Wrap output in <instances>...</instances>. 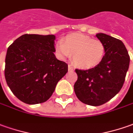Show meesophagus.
<instances>
[{"instance_id":"34e87169","label":"esophagus","mask_w":133,"mask_h":133,"mask_svg":"<svg viewBox=\"0 0 133 133\" xmlns=\"http://www.w3.org/2000/svg\"><path fill=\"white\" fill-rule=\"evenodd\" d=\"M68 70H69V71H74V68H73V67L71 66V65H68Z\"/></svg>"}]
</instances>
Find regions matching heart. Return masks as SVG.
I'll return each instance as SVG.
<instances>
[{
	"instance_id": "b5f03b06",
	"label": "heart",
	"mask_w": 133,
	"mask_h": 133,
	"mask_svg": "<svg viewBox=\"0 0 133 133\" xmlns=\"http://www.w3.org/2000/svg\"><path fill=\"white\" fill-rule=\"evenodd\" d=\"M56 51L60 58L66 59L73 55V63L80 68L89 69L97 66L105 55V46L99 39L82 33L67 36L63 43L56 44Z\"/></svg>"
}]
</instances>
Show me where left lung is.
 Instances as JSON below:
<instances>
[{
	"instance_id": "obj_1",
	"label": "left lung",
	"mask_w": 133,
	"mask_h": 133,
	"mask_svg": "<svg viewBox=\"0 0 133 133\" xmlns=\"http://www.w3.org/2000/svg\"><path fill=\"white\" fill-rule=\"evenodd\" d=\"M96 37L104 44V57L95 68L76 69L78 79L74 84L78 100L92 106L104 104L119 92L130 65V56L122 41L101 32Z\"/></svg>"
}]
</instances>
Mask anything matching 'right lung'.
<instances>
[{"label":"right lung","instance_id":"1","mask_svg":"<svg viewBox=\"0 0 133 133\" xmlns=\"http://www.w3.org/2000/svg\"><path fill=\"white\" fill-rule=\"evenodd\" d=\"M55 36L25 34L6 52L5 78L16 97L27 104L46 102L68 72V64L55 57Z\"/></svg>","mask_w":133,"mask_h":133}]
</instances>
